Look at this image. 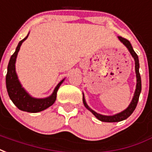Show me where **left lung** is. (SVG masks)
<instances>
[{
  "label": "left lung",
  "mask_w": 152,
  "mask_h": 152,
  "mask_svg": "<svg viewBox=\"0 0 152 152\" xmlns=\"http://www.w3.org/2000/svg\"><path fill=\"white\" fill-rule=\"evenodd\" d=\"M118 39L120 40V42H122V44L124 45L126 48H127L128 50L130 51V55L134 58V68H135V73H136V88L135 91H134V93L133 98L131 100L130 104L128 105V107L124 110L122 112L120 113H118L116 114H113V115H103V114H101V113H96V111H94L93 110H92L88 104L86 103V101H85V95L83 93V103L85 104V108L90 111L91 113H93L94 116L96 117V118L102 121V122H121V121H123L125 119H126L127 118L132 114V113L134 112V110H135L136 106H137V104H138V102H139V95H140V93H141V89H142V84H141V77H140V74H139V57L137 56V54L134 52L132 46L130 44V42L128 41L127 39H123L122 37H118Z\"/></svg>",
  "instance_id": "left-lung-1"
}]
</instances>
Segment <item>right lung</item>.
Masks as SVG:
<instances>
[{
    "instance_id": "add662e5",
    "label": "right lung",
    "mask_w": 152,
    "mask_h": 152,
    "mask_svg": "<svg viewBox=\"0 0 152 152\" xmlns=\"http://www.w3.org/2000/svg\"><path fill=\"white\" fill-rule=\"evenodd\" d=\"M30 34V33H29ZM27 36L22 39V41L18 42V45L16 48L15 52L11 56L9 62L7 67V75H6V88H7L8 94L11 101L20 110L26 111L29 113H38L44 110L48 107L51 106L55 103L57 96V91L62 85V83L64 81L63 79L55 88L53 93L49 96L44 98H36L30 95L27 91L22 87L21 82L19 81L18 76L16 72V59L18 57L20 48L22 46V42L27 39Z\"/></svg>"
}]
</instances>
